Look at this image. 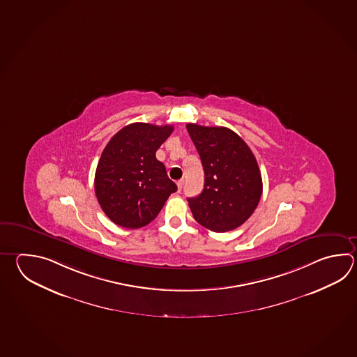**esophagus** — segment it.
I'll return each instance as SVG.
<instances>
[{"mask_svg": "<svg viewBox=\"0 0 357 357\" xmlns=\"http://www.w3.org/2000/svg\"><path fill=\"white\" fill-rule=\"evenodd\" d=\"M183 184H184V181H183V179H181V181H178V182H176L178 190H182Z\"/></svg>", "mask_w": 357, "mask_h": 357, "instance_id": "obj_1", "label": "esophagus"}]
</instances>
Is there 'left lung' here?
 I'll use <instances>...</instances> for the list:
<instances>
[{
  "instance_id": "obj_1",
  "label": "left lung",
  "mask_w": 357,
  "mask_h": 357,
  "mask_svg": "<svg viewBox=\"0 0 357 357\" xmlns=\"http://www.w3.org/2000/svg\"><path fill=\"white\" fill-rule=\"evenodd\" d=\"M204 170V190L188 198L198 224L224 233L243 225L262 196V176L255 155L241 136L226 127L188 123Z\"/></svg>"
}]
</instances>
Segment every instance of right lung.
I'll return each instance as SVG.
<instances>
[{"label":"right lung","instance_id":"right-lung-1","mask_svg":"<svg viewBox=\"0 0 357 357\" xmlns=\"http://www.w3.org/2000/svg\"><path fill=\"white\" fill-rule=\"evenodd\" d=\"M173 130L167 124H128L105 146L95 172V195L116 225L139 229L150 224L178 190L155 156Z\"/></svg>","mask_w":357,"mask_h":357}]
</instances>
